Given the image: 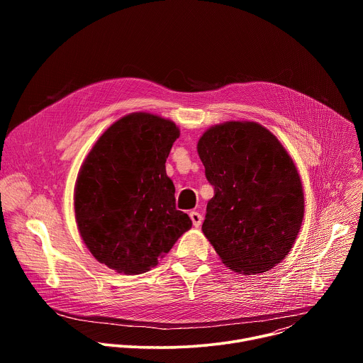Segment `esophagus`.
<instances>
[{
	"mask_svg": "<svg viewBox=\"0 0 363 363\" xmlns=\"http://www.w3.org/2000/svg\"><path fill=\"white\" fill-rule=\"evenodd\" d=\"M189 217H191V220H192V224H194V227H199L201 225V223H202V217H201V214L199 213H195V211H192V213H189Z\"/></svg>",
	"mask_w": 363,
	"mask_h": 363,
	"instance_id": "34e87169",
	"label": "esophagus"
}]
</instances>
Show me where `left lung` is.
Instances as JSON below:
<instances>
[{
	"instance_id": "1",
	"label": "left lung",
	"mask_w": 363,
	"mask_h": 363,
	"mask_svg": "<svg viewBox=\"0 0 363 363\" xmlns=\"http://www.w3.org/2000/svg\"><path fill=\"white\" fill-rule=\"evenodd\" d=\"M196 150L214 186L202 233L221 262L241 274L281 263L304 216L297 168L280 140L255 122L206 129Z\"/></svg>"
}]
</instances>
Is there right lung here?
I'll use <instances>...</instances> for the list:
<instances>
[{"label": "right lung", "instance_id": "add662e5", "mask_svg": "<svg viewBox=\"0 0 363 363\" xmlns=\"http://www.w3.org/2000/svg\"><path fill=\"white\" fill-rule=\"evenodd\" d=\"M178 126L135 112L109 126L86 157L74 186V216L96 260L135 276L158 264L192 227L177 210L165 162Z\"/></svg>", "mask_w": 363, "mask_h": 363}]
</instances>
